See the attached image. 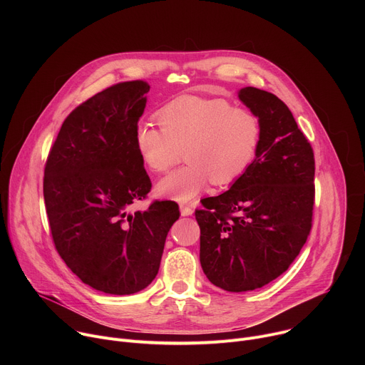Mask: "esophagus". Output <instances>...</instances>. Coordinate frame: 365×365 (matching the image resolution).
Instances as JSON below:
<instances>
[{"label": "esophagus", "instance_id": "34e87169", "mask_svg": "<svg viewBox=\"0 0 365 365\" xmlns=\"http://www.w3.org/2000/svg\"><path fill=\"white\" fill-rule=\"evenodd\" d=\"M192 212H193V210H192L189 205L180 203V214H182V217H189V215H192Z\"/></svg>", "mask_w": 365, "mask_h": 365}]
</instances>
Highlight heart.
Instances as JSON below:
<instances>
[{
    "mask_svg": "<svg viewBox=\"0 0 365 365\" xmlns=\"http://www.w3.org/2000/svg\"><path fill=\"white\" fill-rule=\"evenodd\" d=\"M160 125L140 123L134 144L143 163L155 173L175 166L185 150L186 165L158 183L162 196L189 202L212 180L230 185L254 162L263 128L251 110L222 98L179 96L159 111Z\"/></svg>",
    "mask_w": 365,
    "mask_h": 365,
    "instance_id": "heart-1",
    "label": "heart"
}]
</instances>
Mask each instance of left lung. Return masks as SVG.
Listing matches in <instances>:
<instances>
[{
    "label": "left lung",
    "mask_w": 365,
    "mask_h": 365,
    "mask_svg": "<svg viewBox=\"0 0 365 365\" xmlns=\"http://www.w3.org/2000/svg\"><path fill=\"white\" fill-rule=\"evenodd\" d=\"M238 96L262 121V143L247 172L195 211L203 273L237 293L289 269L307 240L315 203L314 150L286 103L252 86Z\"/></svg>",
    "instance_id": "obj_1"
}]
</instances>
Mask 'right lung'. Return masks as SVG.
<instances>
[{"label":"right lung","instance_id":"add662e5","mask_svg":"<svg viewBox=\"0 0 365 365\" xmlns=\"http://www.w3.org/2000/svg\"><path fill=\"white\" fill-rule=\"evenodd\" d=\"M150 85L120 82L82 102L63 121L44 168L50 232L66 266L88 286L133 294L158 276L179 206L131 205L151 189L135 150L134 130Z\"/></svg>","mask_w":365,"mask_h":365}]
</instances>
